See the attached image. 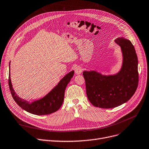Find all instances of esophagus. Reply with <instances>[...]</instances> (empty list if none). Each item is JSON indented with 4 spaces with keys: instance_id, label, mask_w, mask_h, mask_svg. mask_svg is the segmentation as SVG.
Returning <instances> with one entry per match:
<instances>
[{
    "instance_id": "obj_1",
    "label": "esophagus",
    "mask_w": 149,
    "mask_h": 149,
    "mask_svg": "<svg viewBox=\"0 0 149 149\" xmlns=\"http://www.w3.org/2000/svg\"><path fill=\"white\" fill-rule=\"evenodd\" d=\"M82 71H83V69L80 66H77L75 69V72L77 75L80 74L82 72Z\"/></svg>"
}]
</instances>
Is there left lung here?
<instances>
[{
  "label": "left lung",
  "instance_id": "obj_1",
  "mask_svg": "<svg viewBox=\"0 0 149 149\" xmlns=\"http://www.w3.org/2000/svg\"><path fill=\"white\" fill-rule=\"evenodd\" d=\"M121 46L123 61L120 71L113 75H103L96 71H84L86 94L94 106L110 109L127 102L138 85V57L134 45L124 37L115 40Z\"/></svg>",
  "mask_w": 149,
  "mask_h": 149
}]
</instances>
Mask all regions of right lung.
<instances>
[{
  "instance_id": "1",
  "label": "right lung",
  "mask_w": 149,
  "mask_h": 149,
  "mask_svg": "<svg viewBox=\"0 0 149 149\" xmlns=\"http://www.w3.org/2000/svg\"><path fill=\"white\" fill-rule=\"evenodd\" d=\"M74 74V70L66 74L56 86L46 96L31 103L19 98L14 92L10 79V68L8 79L9 88L14 100L25 111L37 115H48L57 111L60 108L64 100L65 89Z\"/></svg>"
}]
</instances>
